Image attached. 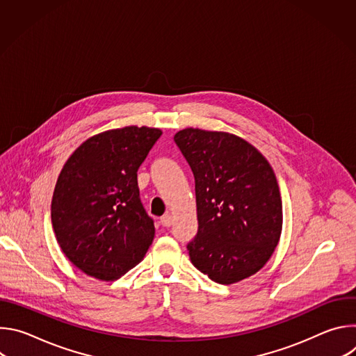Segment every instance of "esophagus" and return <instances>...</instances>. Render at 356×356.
<instances>
[{
	"instance_id": "obj_1",
	"label": "esophagus",
	"mask_w": 356,
	"mask_h": 356,
	"mask_svg": "<svg viewBox=\"0 0 356 356\" xmlns=\"http://www.w3.org/2000/svg\"><path fill=\"white\" fill-rule=\"evenodd\" d=\"M161 224L163 225V227H166V228H169L172 224H173V218H172V216L168 213V214H165L162 218H161Z\"/></svg>"
}]
</instances>
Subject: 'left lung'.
<instances>
[{
	"mask_svg": "<svg viewBox=\"0 0 356 356\" xmlns=\"http://www.w3.org/2000/svg\"><path fill=\"white\" fill-rule=\"evenodd\" d=\"M175 142L194 176L198 229L187 243L191 264L221 284L255 275L282 232V198L269 162L227 132L187 128Z\"/></svg>",
	"mask_w": 356,
	"mask_h": 356,
	"instance_id": "left-lung-1",
	"label": "left lung"
}]
</instances>
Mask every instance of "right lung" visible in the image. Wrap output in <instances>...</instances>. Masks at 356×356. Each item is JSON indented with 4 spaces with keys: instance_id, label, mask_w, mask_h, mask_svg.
<instances>
[{
    "instance_id": "obj_1",
    "label": "right lung",
    "mask_w": 356,
    "mask_h": 356,
    "mask_svg": "<svg viewBox=\"0 0 356 356\" xmlns=\"http://www.w3.org/2000/svg\"><path fill=\"white\" fill-rule=\"evenodd\" d=\"M161 135L147 127L98 134L63 166L52 224L63 253L86 275L114 280L146 255L155 222L142 206L138 169Z\"/></svg>"
}]
</instances>
